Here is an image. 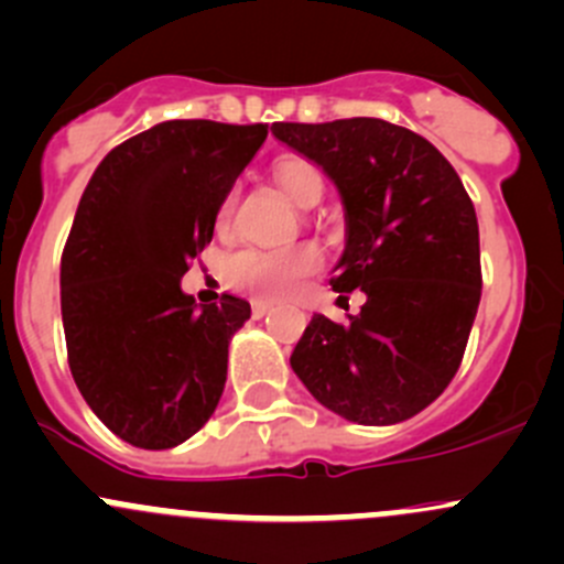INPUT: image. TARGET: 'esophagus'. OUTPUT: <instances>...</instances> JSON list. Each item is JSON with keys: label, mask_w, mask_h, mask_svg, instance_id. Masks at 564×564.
<instances>
[{"label": "esophagus", "mask_w": 564, "mask_h": 564, "mask_svg": "<svg viewBox=\"0 0 564 564\" xmlns=\"http://www.w3.org/2000/svg\"><path fill=\"white\" fill-rule=\"evenodd\" d=\"M250 311H253V316L256 318H261V316H267L272 311V303H267V300H256L253 305H250Z\"/></svg>", "instance_id": "34e87169"}]
</instances>
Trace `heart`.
Returning a JSON list of instances; mask_svg holds the SVG:
<instances>
[{
  "mask_svg": "<svg viewBox=\"0 0 564 564\" xmlns=\"http://www.w3.org/2000/svg\"><path fill=\"white\" fill-rule=\"evenodd\" d=\"M275 182L283 196L297 207L311 209L324 196V174L305 158H283L275 166ZM235 191L220 198L215 209V229L229 231ZM322 267V253L314 246L292 248H242L226 261V281L256 297H283Z\"/></svg>",
  "mask_w": 564,
  "mask_h": 564,
  "instance_id": "obj_1",
  "label": "heart"
}]
</instances>
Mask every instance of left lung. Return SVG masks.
<instances>
[{
	"label": "left lung",
	"instance_id": "8db88e82",
	"mask_svg": "<svg viewBox=\"0 0 564 564\" xmlns=\"http://www.w3.org/2000/svg\"><path fill=\"white\" fill-rule=\"evenodd\" d=\"M272 135L338 187L346 248L329 283L344 300L366 294L346 324L314 314L294 373L351 423H403L456 377L480 305L471 198L431 141L384 119L275 122Z\"/></svg>",
	"mask_w": 564,
	"mask_h": 564
}]
</instances>
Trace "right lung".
Masks as SVG:
<instances>
[{"instance_id": "right-lung-1", "label": "right lung", "mask_w": 564, "mask_h": 564, "mask_svg": "<svg viewBox=\"0 0 564 564\" xmlns=\"http://www.w3.org/2000/svg\"><path fill=\"white\" fill-rule=\"evenodd\" d=\"M267 124L172 119L113 147L95 169L62 253L67 362L84 401L133 447L169 451L218 406L246 300L196 305L187 264Z\"/></svg>"}]
</instances>
